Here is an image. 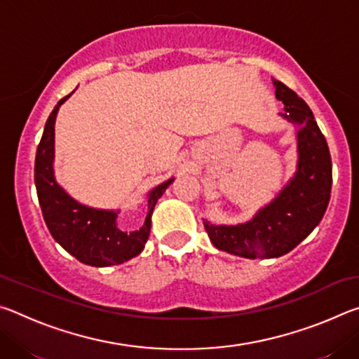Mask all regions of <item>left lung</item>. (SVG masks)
<instances>
[{"label": "left lung", "mask_w": 359, "mask_h": 359, "mask_svg": "<svg viewBox=\"0 0 359 359\" xmlns=\"http://www.w3.org/2000/svg\"><path fill=\"white\" fill-rule=\"evenodd\" d=\"M276 98L283 102L278 115L296 126V172L271 203L250 220L238 224L204 222L218 250L236 257L278 258L293 250L318 226L331 198L332 163L326 139L311 107L293 90L272 81Z\"/></svg>", "instance_id": "left-lung-1"}]
</instances>
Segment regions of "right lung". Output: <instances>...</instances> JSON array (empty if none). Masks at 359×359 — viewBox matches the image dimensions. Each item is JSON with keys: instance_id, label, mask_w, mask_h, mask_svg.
<instances>
[{"instance_id": "obj_1", "label": "right lung", "mask_w": 359, "mask_h": 359, "mask_svg": "<svg viewBox=\"0 0 359 359\" xmlns=\"http://www.w3.org/2000/svg\"><path fill=\"white\" fill-rule=\"evenodd\" d=\"M60 100L48 115L44 133L36 150L34 184L42 217L52 238L81 263L107 267L121 264L144 250L151 226V214L174 177L163 182L147 193V215L141 228L118 226L120 210L95 209L76 201L58 184L53 171L55 161V120L60 106L69 98Z\"/></svg>"}]
</instances>
